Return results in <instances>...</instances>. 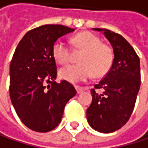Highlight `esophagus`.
<instances>
[{
  "label": "esophagus",
  "mask_w": 148,
  "mask_h": 148,
  "mask_svg": "<svg viewBox=\"0 0 148 148\" xmlns=\"http://www.w3.org/2000/svg\"><path fill=\"white\" fill-rule=\"evenodd\" d=\"M75 88H76V90H77V93L78 94H80L81 92H83V90H84V88H81V87H75Z\"/></svg>",
  "instance_id": "1"
}]
</instances>
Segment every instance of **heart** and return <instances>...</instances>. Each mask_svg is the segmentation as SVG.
Masks as SVG:
<instances>
[{
	"instance_id": "heart-1",
	"label": "heart",
	"mask_w": 148,
	"mask_h": 148,
	"mask_svg": "<svg viewBox=\"0 0 148 148\" xmlns=\"http://www.w3.org/2000/svg\"><path fill=\"white\" fill-rule=\"evenodd\" d=\"M76 48L83 49L79 57V64H70L60 69V78L71 84L85 82L92 78L105 75L113 61L112 50L102 44L100 39L95 34L84 32L74 36L71 40ZM52 56L60 64H65L69 60V49L66 43L58 40L52 46Z\"/></svg>"
}]
</instances>
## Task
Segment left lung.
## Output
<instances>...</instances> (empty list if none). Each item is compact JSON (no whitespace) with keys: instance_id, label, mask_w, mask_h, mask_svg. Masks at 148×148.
<instances>
[{"instance_id":"obj_1","label":"left lung","mask_w":148,"mask_h":148,"mask_svg":"<svg viewBox=\"0 0 148 148\" xmlns=\"http://www.w3.org/2000/svg\"><path fill=\"white\" fill-rule=\"evenodd\" d=\"M102 32L113 49L114 60L108 74L91 89L92 102L87 109L89 126L100 133H112L128 121L140 88V60L132 46L117 33ZM96 89H101L98 93Z\"/></svg>"}]
</instances>
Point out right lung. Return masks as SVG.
<instances>
[{"label":"right lung","instance_id":"right-lung-1","mask_svg":"<svg viewBox=\"0 0 148 148\" xmlns=\"http://www.w3.org/2000/svg\"><path fill=\"white\" fill-rule=\"evenodd\" d=\"M74 31L64 25H43L28 32L15 49L10 65V97L21 122L33 131L54 129L77 93L68 81H55L57 66L51 52L57 40Z\"/></svg>","mask_w":148,"mask_h":148}]
</instances>
